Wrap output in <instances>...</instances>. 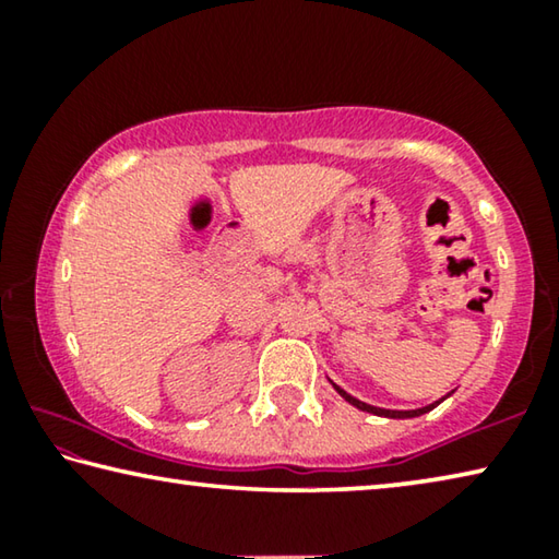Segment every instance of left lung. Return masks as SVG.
<instances>
[{
	"mask_svg": "<svg viewBox=\"0 0 559 559\" xmlns=\"http://www.w3.org/2000/svg\"><path fill=\"white\" fill-rule=\"evenodd\" d=\"M333 386L337 390V394L343 396L345 402H349L353 406H357V409H362V412H370V414H377V416H390V419H412V416H421V414H427V412H431L433 406H439L443 400H447V396H441L439 402H433V404H429V406H421V409H409V412H400V409H382V406H372V404H365V402H359V400H355L353 394H347L343 386H337L335 382H333Z\"/></svg>",
	"mask_w": 559,
	"mask_h": 559,
	"instance_id": "8db88e82",
	"label": "left lung"
}]
</instances>
